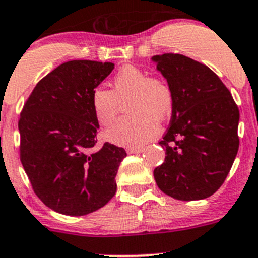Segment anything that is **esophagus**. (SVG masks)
Returning a JSON list of instances; mask_svg holds the SVG:
<instances>
[{"instance_id": "esophagus-1", "label": "esophagus", "mask_w": 258, "mask_h": 258, "mask_svg": "<svg viewBox=\"0 0 258 258\" xmlns=\"http://www.w3.org/2000/svg\"><path fill=\"white\" fill-rule=\"evenodd\" d=\"M144 151V147H128L127 148V153H140Z\"/></svg>"}]
</instances>
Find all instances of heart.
I'll list each match as a JSON object with an SVG mask.
<instances>
[{
    "instance_id": "b5f03b06",
    "label": "heart",
    "mask_w": 258,
    "mask_h": 258,
    "mask_svg": "<svg viewBox=\"0 0 258 258\" xmlns=\"http://www.w3.org/2000/svg\"><path fill=\"white\" fill-rule=\"evenodd\" d=\"M131 116L116 121L106 132L108 141L116 145L136 147L144 145L158 132V121H163L173 110L175 96L168 81L150 76L146 70L124 66L114 75L112 90L97 87L92 92V108L102 126L112 123L127 102Z\"/></svg>"
}]
</instances>
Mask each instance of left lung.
<instances>
[{
	"instance_id": "left-lung-1",
	"label": "left lung",
	"mask_w": 258,
	"mask_h": 258,
	"mask_svg": "<svg viewBox=\"0 0 258 258\" xmlns=\"http://www.w3.org/2000/svg\"><path fill=\"white\" fill-rule=\"evenodd\" d=\"M173 90L172 117L158 144V188L181 201L207 199L227 177L240 145V111L228 88L206 64L179 53L153 57Z\"/></svg>"
}]
</instances>
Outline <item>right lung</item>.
<instances>
[{
    "label": "right lung",
    "instance_id": "add662e5",
    "mask_svg": "<svg viewBox=\"0 0 258 258\" xmlns=\"http://www.w3.org/2000/svg\"><path fill=\"white\" fill-rule=\"evenodd\" d=\"M112 62H64L38 81L18 119L20 158L36 196L56 212L83 216L105 206L117 189L127 153L105 142L93 150L100 127L92 92Z\"/></svg>",
    "mask_w": 258,
    "mask_h": 258
}]
</instances>
